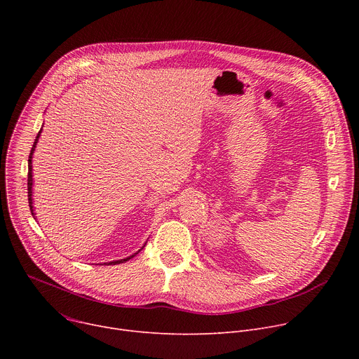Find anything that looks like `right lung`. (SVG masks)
<instances>
[{
    "label": "right lung",
    "instance_id": "obj_1",
    "mask_svg": "<svg viewBox=\"0 0 359 359\" xmlns=\"http://www.w3.org/2000/svg\"><path fill=\"white\" fill-rule=\"evenodd\" d=\"M43 126V125H42ZM41 132H42V128H41V130L38 132V135H36V137H35V142H34V144H32V149H31V153H29V158H28V201H29V209H31V213H32V216H34V219H36V216H35V213H34V203H32V186H34V179H32V156H34V151H35V147H36V143H38V140H39V136H41ZM146 244V243H144ZM144 244L142 245V248L144 247ZM140 248V250H142ZM140 250H137L136 252H133L132 255H129V257H126V259H121V260H114V262H109V263H104V264H121V263H125V262H128V260H130L132 257H135V255L140 251Z\"/></svg>",
    "mask_w": 359,
    "mask_h": 359
}]
</instances>
